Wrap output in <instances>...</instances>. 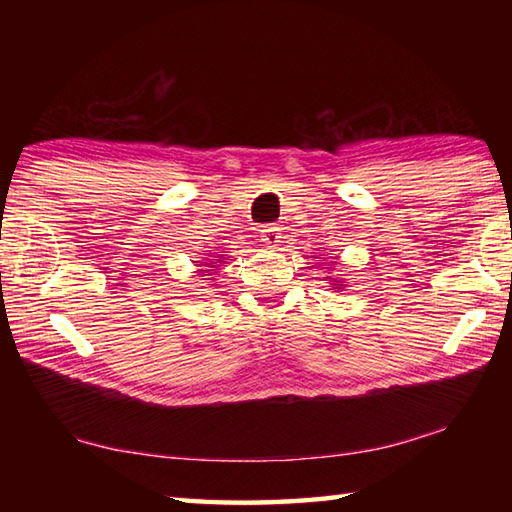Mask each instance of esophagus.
I'll list each match as a JSON object with an SVG mask.
<instances>
[{
    "label": "esophagus",
    "mask_w": 512,
    "mask_h": 512,
    "mask_svg": "<svg viewBox=\"0 0 512 512\" xmlns=\"http://www.w3.org/2000/svg\"><path fill=\"white\" fill-rule=\"evenodd\" d=\"M262 242H264L268 248H277L279 242H281L279 226H275V224L264 226V228H262Z\"/></svg>",
    "instance_id": "34e87169"
}]
</instances>
